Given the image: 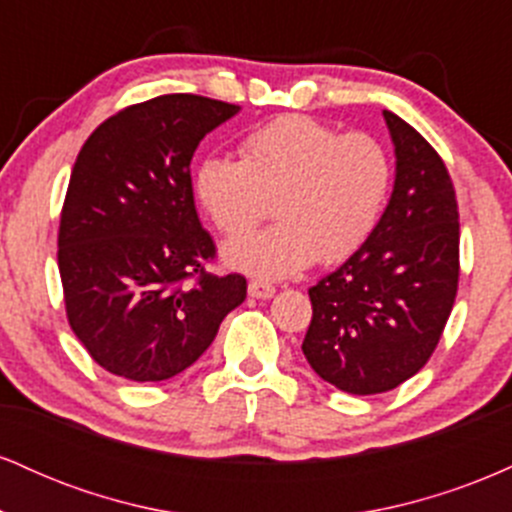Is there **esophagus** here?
Returning <instances> with one entry per match:
<instances>
[{
    "mask_svg": "<svg viewBox=\"0 0 512 512\" xmlns=\"http://www.w3.org/2000/svg\"><path fill=\"white\" fill-rule=\"evenodd\" d=\"M248 293L252 298H272L274 293H276V289L272 284H267V281H257V279H252L250 284H248Z\"/></svg>",
    "mask_w": 512,
    "mask_h": 512,
    "instance_id": "esophagus-1",
    "label": "esophagus"
}]
</instances>
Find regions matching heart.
<instances>
[{
    "label": "heart",
    "instance_id": "heart-1",
    "mask_svg": "<svg viewBox=\"0 0 512 512\" xmlns=\"http://www.w3.org/2000/svg\"><path fill=\"white\" fill-rule=\"evenodd\" d=\"M390 156L370 134H342L305 115H281L240 142V161L209 156L195 173L199 204L223 236L267 216V231L228 243L223 260L260 279L342 262L370 238L390 195Z\"/></svg>",
    "mask_w": 512,
    "mask_h": 512
}]
</instances>
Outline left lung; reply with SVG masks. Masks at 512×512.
Listing matches in <instances>:
<instances>
[{
  "label": "left lung",
  "mask_w": 512,
  "mask_h": 512,
  "mask_svg": "<svg viewBox=\"0 0 512 512\" xmlns=\"http://www.w3.org/2000/svg\"><path fill=\"white\" fill-rule=\"evenodd\" d=\"M395 187L366 243L308 291L303 354L322 380L378 395L419 373L436 351L460 279V214L443 158L383 110Z\"/></svg>",
  "instance_id": "obj_1"
}]
</instances>
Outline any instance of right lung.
I'll return each instance as SVG.
<instances>
[{
	"label": "right lung",
	"instance_id": "obj_1",
	"mask_svg": "<svg viewBox=\"0 0 512 512\" xmlns=\"http://www.w3.org/2000/svg\"><path fill=\"white\" fill-rule=\"evenodd\" d=\"M238 110L168 93L108 117L76 156L57 264L69 325L108 373L134 383L173 378L245 301V276L204 272L216 248L190 178L199 142Z\"/></svg>",
	"mask_w": 512,
	"mask_h": 512
}]
</instances>
